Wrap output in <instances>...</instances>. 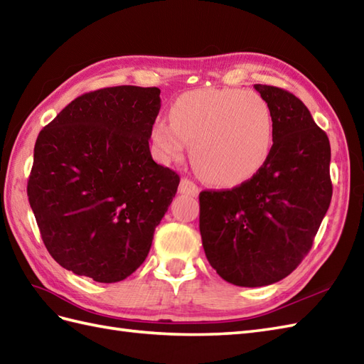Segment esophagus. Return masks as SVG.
I'll return each mask as SVG.
<instances>
[{
    "mask_svg": "<svg viewBox=\"0 0 364 364\" xmlns=\"http://www.w3.org/2000/svg\"><path fill=\"white\" fill-rule=\"evenodd\" d=\"M180 193H186V195H192V197H197V195L200 193V189L198 186L195 184L192 180H188V178H183L180 181V188H178Z\"/></svg>",
    "mask_w": 364,
    "mask_h": 364,
    "instance_id": "obj_1",
    "label": "esophagus"
}]
</instances>
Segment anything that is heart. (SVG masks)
I'll return each mask as SVG.
<instances>
[{
    "instance_id": "heart-1",
    "label": "heart",
    "mask_w": 364,
    "mask_h": 364,
    "mask_svg": "<svg viewBox=\"0 0 364 364\" xmlns=\"http://www.w3.org/2000/svg\"><path fill=\"white\" fill-rule=\"evenodd\" d=\"M151 138L163 161H180L188 146L204 180L238 184L254 176L271 155L274 114L255 90H195L173 102L171 123L156 121Z\"/></svg>"
}]
</instances>
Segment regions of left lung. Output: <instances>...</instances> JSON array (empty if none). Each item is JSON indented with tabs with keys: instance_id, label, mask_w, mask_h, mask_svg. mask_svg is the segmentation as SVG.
Returning a JSON list of instances; mask_svg holds the SVG:
<instances>
[{
	"instance_id": "left-lung-1",
	"label": "left lung",
	"mask_w": 364,
	"mask_h": 364,
	"mask_svg": "<svg viewBox=\"0 0 364 364\" xmlns=\"http://www.w3.org/2000/svg\"><path fill=\"white\" fill-rule=\"evenodd\" d=\"M271 105L272 152L252 178L228 191L200 193L204 254L228 283L259 287L301 263L329 209L331 144L301 100L255 85Z\"/></svg>"
}]
</instances>
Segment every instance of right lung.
Returning a JSON list of instances; mask_svg holds the SVG:
<instances>
[{"label":"right lung","mask_w":364,"mask_h":364,"mask_svg":"<svg viewBox=\"0 0 364 364\" xmlns=\"http://www.w3.org/2000/svg\"><path fill=\"white\" fill-rule=\"evenodd\" d=\"M158 87L117 86L73 100L33 149L27 197L60 266L117 283L143 264L180 176L152 160Z\"/></svg>","instance_id":"add662e5"}]
</instances>
